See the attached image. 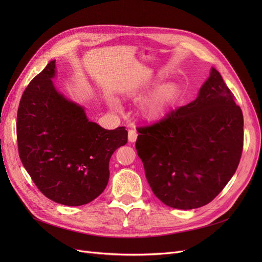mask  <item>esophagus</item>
<instances>
[{"mask_svg":"<svg viewBox=\"0 0 262 262\" xmlns=\"http://www.w3.org/2000/svg\"><path fill=\"white\" fill-rule=\"evenodd\" d=\"M137 137H138V133L136 132V129L128 130V141L129 142H135L137 140Z\"/></svg>","mask_w":262,"mask_h":262,"instance_id":"obj_1","label":"esophagus"}]
</instances>
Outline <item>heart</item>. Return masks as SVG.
<instances>
[{
  "label": "heart",
  "mask_w": 262,
  "mask_h": 262,
  "mask_svg": "<svg viewBox=\"0 0 262 262\" xmlns=\"http://www.w3.org/2000/svg\"><path fill=\"white\" fill-rule=\"evenodd\" d=\"M180 88L174 82L157 88L141 105V114L147 120H156L168 113L178 96ZM113 106L117 107L116 103Z\"/></svg>",
  "instance_id": "b5f03b06"
}]
</instances>
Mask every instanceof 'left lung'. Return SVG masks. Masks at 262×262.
I'll list each match as a JSON object with an SVG mask.
<instances>
[{"mask_svg":"<svg viewBox=\"0 0 262 262\" xmlns=\"http://www.w3.org/2000/svg\"><path fill=\"white\" fill-rule=\"evenodd\" d=\"M137 132V153L150 188L176 209L210 203L235 174L242 155V110L213 68L194 101Z\"/></svg>","mask_w":262,"mask_h":262,"instance_id":"1","label":"left lung"}]
</instances>
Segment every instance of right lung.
Listing matches in <instances>:
<instances>
[{
  "label": "right lung",
  "instance_id": "add662e5",
  "mask_svg": "<svg viewBox=\"0 0 262 262\" xmlns=\"http://www.w3.org/2000/svg\"><path fill=\"white\" fill-rule=\"evenodd\" d=\"M51 61L24 90L17 115L19 156L48 199L67 206L98 198L109 180V160L126 144L124 126L105 129L89 122L84 109L55 90Z\"/></svg>",
  "mask_w": 262,
  "mask_h": 262
}]
</instances>
